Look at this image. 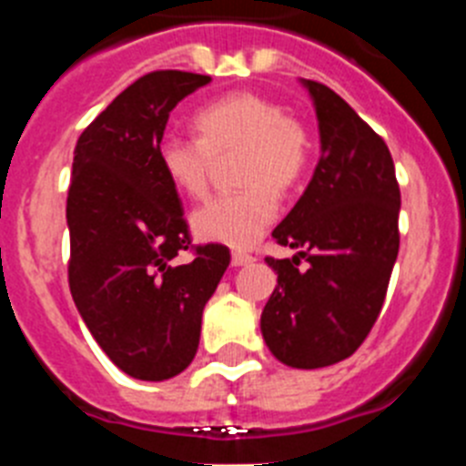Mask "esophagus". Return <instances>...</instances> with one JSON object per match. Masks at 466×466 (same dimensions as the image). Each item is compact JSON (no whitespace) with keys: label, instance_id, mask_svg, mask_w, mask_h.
Listing matches in <instances>:
<instances>
[{"label":"esophagus","instance_id":"obj_1","mask_svg":"<svg viewBox=\"0 0 466 466\" xmlns=\"http://www.w3.org/2000/svg\"><path fill=\"white\" fill-rule=\"evenodd\" d=\"M254 261L252 254L247 252H233V266H249Z\"/></svg>","mask_w":466,"mask_h":466}]
</instances>
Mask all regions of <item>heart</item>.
Returning <instances> with one entry per match:
<instances>
[{"mask_svg":"<svg viewBox=\"0 0 466 466\" xmlns=\"http://www.w3.org/2000/svg\"><path fill=\"white\" fill-rule=\"evenodd\" d=\"M198 137L166 135L158 144L160 167L175 188L203 198L217 156L240 151L238 191L221 193L193 214L203 240L249 247L278 217L279 196L299 187L312 160V135L279 102L254 90L219 95L193 114Z\"/></svg>","mask_w":466,"mask_h":466,"instance_id":"obj_1","label":"heart"}]
</instances>
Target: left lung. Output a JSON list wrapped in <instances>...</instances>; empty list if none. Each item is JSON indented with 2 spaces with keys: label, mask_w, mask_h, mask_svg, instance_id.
Returning a JSON list of instances; mask_svg holds the SVG:
<instances>
[{
  "label": "left lung",
  "mask_w": 466,
  "mask_h": 466,
  "mask_svg": "<svg viewBox=\"0 0 466 466\" xmlns=\"http://www.w3.org/2000/svg\"><path fill=\"white\" fill-rule=\"evenodd\" d=\"M306 86L322 156L299 203L273 230L278 245L299 254L266 257L278 287L261 312V333L282 364L322 369L348 360L380 315L399 254L401 193L385 139L329 86Z\"/></svg>",
  "instance_id": "left-lung-1"
}]
</instances>
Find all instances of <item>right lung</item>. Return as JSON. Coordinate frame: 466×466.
Here are the masks:
<instances>
[{
	"label": "right lung",
	"mask_w": 466,
	"mask_h": 466,
	"mask_svg": "<svg viewBox=\"0 0 466 466\" xmlns=\"http://www.w3.org/2000/svg\"><path fill=\"white\" fill-rule=\"evenodd\" d=\"M208 74L156 69L81 133L67 191L72 299L127 376L167 380L196 357L203 308L230 263L226 245H193L158 144Z\"/></svg>",
	"instance_id": "obj_1"
}]
</instances>
